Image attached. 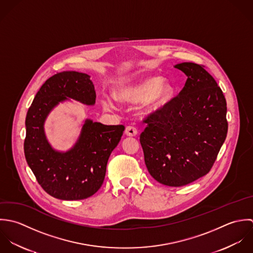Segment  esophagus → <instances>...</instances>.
Segmentation results:
<instances>
[{"label":"esophagus","instance_id":"obj_1","mask_svg":"<svg viewBox=\"0 0 253 253\" xmlns=\"http://www.w3.org/2000/svg\"><path fill=\"white\" fill-rule=\"evenodd\" d=\"M125 134L129 137H135L138 135V130L133 126H128L125 129Z\"/></svg>","mask_w":253,"mask_h":253}]
</instances>
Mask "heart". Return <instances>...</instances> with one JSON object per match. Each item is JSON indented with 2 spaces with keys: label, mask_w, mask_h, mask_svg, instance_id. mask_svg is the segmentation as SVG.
<instances>
[{
  "label": "heart",
  "mask_w": 253,
  "mask_h": 253,
  "mask_svg": "<svg viewBox=\"0 0 253 253\" xmlns=\"http://www.w3.org/2000/svg\"><path fill=\"white\" fill-rule=\"evenodd\" d=\"M174 93L173 86L168 81H163L161 77H152L136 84H125L118 87L115 97L118 101L128 103L147 101L151 109H157L169 101ZM101 105L104 110L114 109L112 101L103 97Z\"/></svg>",
  "instance_id": "heart-1"
}]
</instances>
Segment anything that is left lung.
Returning <instances> with one entry per match:
<instances>
[{"instance_id":"8db88e82","label":"left lung","mask_w":253,"mask_h":253,"mask_svg":"<svg viewBox=\"0 0 253 253\" xmlns=\"http://www.w3.org/2000/svg\"><path fill=\"white\" fill-rule=\"evenodd\" d=\"M174 67L187 75L186 84L178 97L145 119L140 142L152 178L182 187L206 175L215 162L227 137V103L203 65Z\"/></svg>"}]
</instances>
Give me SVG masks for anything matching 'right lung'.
I'll use <instances>...</instances> for the list:
<instances>
[{"mask_svg": "<svg viewBox=\"0 0 253 253\" xmlns=\"http://www.w3.org/2000/svg\"><path fill=\"white\" fill-rule=\"evenodd\" d=\"M70 99L95 104L96 91L90 75L63 71L50 77L36 94L25 119L26 161L44 191L62 201L84 200L99 191L109 155L125 130L123 125H103L86 119L70 150H54L45 134V121L59 102Z\"/></svg>", "mask_w": 253, "mask_h": 253, "instance_id": "obj_1", "label": "right lung"}]
</instances>
